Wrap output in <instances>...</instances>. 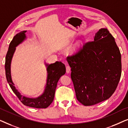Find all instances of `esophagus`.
I'll list each match as a JSON object with an SVG mask.
<instances>
[{"mask_svg":"<svg viewBox=\"0 0 128 128\" xmlns=\"http://www.w3.org/2000/svg\"><path fill=\"white\" fill-rule=\"evenodd\" d=\"M66 73H69L70 72V67L69 65L66 66Z\"/></svg>","mask_w":128,"mask_h":128,"instance_id":"1","label":"esophagus"}]
</instances>
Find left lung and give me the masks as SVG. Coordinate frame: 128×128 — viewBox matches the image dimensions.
I'll list each match as a JSON object with an SVG mask.
<instances>
[{
    "label": "left lung",
    "instance_id": "8db88e82",
    "mask_svg": "<svg viewBox=\"0 0 128 128\" xmlns=\"http://www.w3.org/2000/svg\"><path fill=\"white\" fill-rule=\"evenodd\" d=\"M77 100L85 106L95 105L114 94L121 76V55L111 33L101 28L94 40L68 57Z\"/></svg>",
    "mask_w": 128,
    "mask_h": 128
}]
</instances>
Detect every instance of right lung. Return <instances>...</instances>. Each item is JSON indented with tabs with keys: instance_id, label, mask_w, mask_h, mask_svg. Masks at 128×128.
<instances>
[{
	"instance_id": "obj_1",
	"label": "right lung",
	"mask_w": 128,
	"mask_h": 128,
	"mask_svg": "<svg viewBox=\"0 0 128 128\" xmlns=\"http://www.w3.org/2000/svg\"><path fill=\"white\" fill-rule=\"evenodd\" d=\"M26 31H23L18 33L14 36L10 43L5 59V71L7 81L13 92L24 105L32 108H46L53 102L58 82L60 76L65 73L66 68L64 64L58 61H56L54 64H46L48 77L44 92L36 98H30L21 95L20 92L16 89L12 82L10 73V64L15 51L16 46L24 41L26 37Z\"/></svg>"
}]
</instances>
